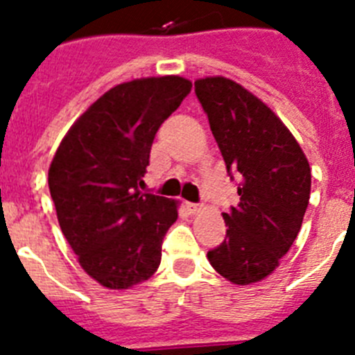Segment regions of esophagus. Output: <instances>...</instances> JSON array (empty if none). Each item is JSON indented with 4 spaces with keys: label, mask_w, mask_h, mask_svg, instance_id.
<instances>
[{
    "label": "esophagus",
    "mask_w": 355,
    "mask_h": 355,
    "mask_svg": "<svg viewBox=\"0 0 355 355\" xmlns=\"http://www.w3.org/2000/svg\"><path fill=\"white\" fill-rule=\"evenodd\" d=\"M187 209L190 213H192V215H196V213L200 211V206L199 205H193V202H187Z\"/></svg>",
    "instance_id": "1"
}]
</instances>
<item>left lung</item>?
Masks as SVG:
<instances>
[{"instance_id": "8db88e82", "label": "left lung", "mask_w": 355, "mask_h": 355, "mask_svg": "<svg viewBox=\"0 0 355 355\" xmlns=\"http://www.w3.org/2000/svg\"><path fill=\"white\" fill-rule=\"evenodd\" d=\"M196 94L227 172L240 178V202L222 213L225 240L208 259L233 284L259 283L299 234L311 193L309 162L283 121L236 81L200 78Z\"/></svg>"}]
</instances>
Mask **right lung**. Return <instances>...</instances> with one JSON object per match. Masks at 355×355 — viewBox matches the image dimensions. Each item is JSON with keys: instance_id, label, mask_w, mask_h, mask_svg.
<instances>
[{"instance_id": "obj_1", "label": "right lung", "mask_w": 355, "mask_h": 355, "mask_svg": "<svg viewBox=\"0 0 355 355\" xmlns=\"http://www.w3.org/2000/svg\"><path fill=\"white\" fill-rule=\"evenodd\" d=\"M190 89L181 76L115 85L69 128L49 165L62 233L81 268L108 290L137 286L158 270L180 202L139 184L156 131Z\"/></svg>"}]
</instances>
